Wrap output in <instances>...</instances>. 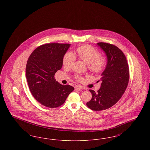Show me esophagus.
<instances>
[{"mask_svg": "<svg viewBox=\"0 0 150 150\" xmlns=\"http://www.w3.org/2000/svg\"><path fill=\"white\" fill-rule=\"evenodd\" d=\"M82 86H75V90L78 91H80L82 89Z\"/></svg>", "mask_w": 150, "mask_h": 150, "instance_id": "esophagus-1", "label": "esophagus"}]
</instances>
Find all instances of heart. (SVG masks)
I'll return each instance as SVG.
<instances>
[{
	"mask_svg": "<svg viewBox=\"0 0 150 150\" xmlns=\"http://www.w3.org/2000/svg\"><path fill=\"white\" fill-rule=\"evenodd\" d=\"M76 53L79 58L88 64L90 71L98 74L105 71L106 68L108 59L105 56L100 55V52L90 45H83L76 49ZM76 60L75 56L70 52L64 54L63 58V65L65 68L70 69L73 66ZM75 79L81 81V76L76 75Z\"/></svg>",
	"mask_w": 150,
	"mask_h": 150,
	"instance_id": "1",
	"label": "heart"
}]
</instances>
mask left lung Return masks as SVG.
<instances>
[{
    "instance_id": "1",
    "label": "left lung",
    "mask_w": 150,
    "mask_h": 150,
    "mask_svg": "<svg viewBox=\"0 0 150 150\" xmlns=\"http://www.w3.org/2000/svg\"><path fill=\"white\" fill-rule=\"evenodd\" d=\"M98 45L106 53L108 59L106 68L101 74V86L92 94L86 106L93 111H101L114 106L124 93L129 80L128 64L124 53L113 44L100 42Z\"/></svg>"
}]
</instances>
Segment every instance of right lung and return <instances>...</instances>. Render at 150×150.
I'll return each mask as SVG.
<instances>
[{"label": "right lung", "instance_id": "obj_1", "mask_svg": "<svg viewBox=\"0 0 150 150\" xmlns=\"http://www.w3.org/2000/svg\"><path fill=\"white\" fill-rule=\"evenodd\" d=\"M70 44L52 43L37 47L29 56L26 76L29 89L36 100L43 106L56 108L62 105L73 86L62 85L54 78L62 66L63 58Z\"/></svg>", "mask_w": 150, "mask_h": 150}]
</instances>
